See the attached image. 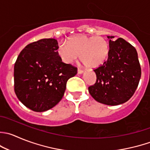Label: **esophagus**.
Segmentation results:
<instances>
[{
  "instance_id": "34e87169",
  "label": "esophagus",
  "mask_w": 150,
  "mask_h": 150,
  "mask_svg": "<svg viewBox=\"0 0 150 150\" xmlns=\"http://www.w3.org/2000/svg\"><path fill=\"white\" fill-rule=\"evenodd\" d=\"M83 72V70L81 69H80V68H78V74H82Z\"/></svg>"
}]
</instances>
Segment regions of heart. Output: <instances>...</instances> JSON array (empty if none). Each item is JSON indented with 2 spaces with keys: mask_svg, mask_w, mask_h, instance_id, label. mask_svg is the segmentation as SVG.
Returning <instances> with one entry per match:
<instances>
[{
  "mask_svg": "<svg viewBox=\"0 0 150 150\" xmlns=\"http://www.w3.org/2000/svg\"><path fill=\"white\" fill-rule=\"evenodd\" d=\"M110 53L108 41L103 36L78 35L61 43L58 54L66 64H72L80 56V59L86 67L96 68L103 64Z\"/></svg>",
  "mask_w": 150,
  "mask_h": 150,
  "instance_id": "b5f03b06",
  "label": "heart"
}]
</instances>
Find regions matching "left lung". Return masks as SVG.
Segmentation results:
<instances>
[{
    "mask_svg": "<svg viewBox=\"0 0 150 150\" xmlns=\"http://www.w3.org/2000/svg\"><path fill=\"white\" fill-rule=\"evenodd\" d=\"M110 39L108 59L94 69L97 80L88 92L99 103L108 105L122 104L130 99L139 85L142 75L136 48L122 38Z\"/></svg>",
    "mask_w": 150,
    "mask_h": 150,
    "instance_id": "left-lung-1",
    "label": "left lung"
}]
</instances>
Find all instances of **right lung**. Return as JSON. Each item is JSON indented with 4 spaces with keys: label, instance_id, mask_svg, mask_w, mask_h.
<instances>
[{
    "label": "right lung",
    "instance_id": "right-lung-1",
    "mask_svg": "<svg viewBox=\"0 0 150 150\" xmlns=\"http://www.w3.org/2000/svg\"><path fill=\"white\" fill-rule=\"evenodd\" d=\"M57 40L42 39L28 45L14 64V92L20 102L36 112H43L60 102L67 82L77 67L62 62Z\"/></svg>",
    "mask_w": 150,
    "mask_h": 150
}]
</instances>
